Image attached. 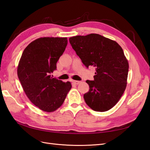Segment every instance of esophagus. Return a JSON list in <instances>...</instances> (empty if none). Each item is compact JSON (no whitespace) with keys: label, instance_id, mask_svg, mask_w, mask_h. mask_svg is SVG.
Returning a JSON list of instances; mask_svg holds the SVG:
<instances>
[{"label":"esophagus","instance_id":"1","mask_svg":"<svg viewBox=\"0 0 150 150\" xmlns=\"http://www.w3.org/2000/svg\"><path fill=\"white\" fill-rule=\"evenodd\" d=\"M73 83L75 84H79V83H81V81H73Z\"/></svg>","mask_w":150,"mask_h":150}]
</instances>
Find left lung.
<instances>
[{"label": "left lung", "mask_w": 150, "mask_h": 150, "mask_svg": "<svg viewBox=\"0 0 150 150\" xmlns=\"http://www.w3.org/2000/svg\"><path fill=\"white\" fill-rule=\"evenodd\" d=\"M69 40L82 63L96 70L94 80L86 81L90 87L84 95L86 103L96 111L110 110L126 88L129 64L122 48L115 40L95 33L72 37Z\"/></svg>", "instance_id": "8db88e82"}]
</instances>
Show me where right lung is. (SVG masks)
Listing matches in <instances>:
<instances>
[{
  "instance_id": "1",
  "label": "right lung",
  "mask_w": 150,
  "mask_h": 150,
  "mask_svg": "<svg viewBox=\"0 0 150 150\" xmlns=\"http://www.w3.org/2000/svg\"><path fill=\"white\" fill-rule=\"evenodd\" d=\"M66 37H41L24 49L17 67V75L28 98L35 106L53 112L62 106L71 82L53 78L51 73L66 47Z\"/></svg>"
}]
</instances>
